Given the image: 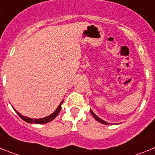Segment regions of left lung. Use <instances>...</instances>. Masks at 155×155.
<instances>
[{"label": "left lung", "mask_w": 155, "mask_h": 155, "mask_svg": "<svg viewBox=\"0 0 155 155\" xmlns=\"http://www.w3.org/2000/svg\"><path fill=\"white\" fill-rule=\"evenodd\" d=\"M90 111H91V114H92L93 117H94V118H95V119H96L97 121V122H101V123H102V124H104V125H108V124H110L109 122H105V121H104L103 119H101V118H99V117H98L97 115H95V114H94V113L92 111H91V110H90Z\"/></svg>", "instance_id": "left-lung-1"}]
</instances>
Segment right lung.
<instances>
[{"instance_id":"right-lung-1","label":"right lung","mask_w":155,"mask_h":155,"mask_svg":"<svg viewBox=\"0 0 155 155\" xmlns=\"http://www.w3.org/2000/svg\"><path fill=\"white\" fill-rule=\"evenodd\" d=\"M63 101H61V103H60V104L58 105V107L56 108V110H55V111H54L52 114H51V115H48V116L44 117V118H29V117L23 116V115H21V114H20L18 111H16L14 107H13V108H14V110L15 111V112L17 113L18 115H19L20 118H21L22 120L25 121V122H28V123L44 124V123H48V122H51V121H52L53 119H54V118L57 117V115H58V113L60 112V111H61V104H62Z\"/></svg>"}]
</instances>
